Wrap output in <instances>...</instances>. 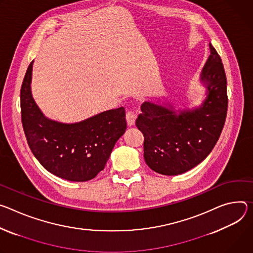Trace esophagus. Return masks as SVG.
Segmentation results:
<instances>
[{"instance_id":"1","label":"esophagus","mask_w":253,"mask_h":253,"mask_svg":"<svg viewBox=\"0 0 253 253\" xmlns=\"http://www.w3.org/2000/svg\"><path fill=\"white\" fill-rule=\"evenodd\" d=\"M126 123L128 126H133L135 124V115L132 111L126 112Z\"/></svg>"}]
</instances>
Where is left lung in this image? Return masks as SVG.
I'll return each instance as SVG.
<instances>
[{
  "mask_svg": "<svg viewBox=\"0 0 253 253\" xmlns=\"http://www.w3.org/2000/svg\"><path fill=\"white\" fill-rule=\"evenodd\" d=\"M210 55L200 74L206 88L199 106L175 109L145 101L135 121L145 136L144 158L166 176L183 174L204 161L215 147L227 115V79L222 60L209 43Z\"/></svg>",
  "mask_w": 253,
  "mask_h": 253,
  "instance_id": "8db88e82",
  "label": "left lung"
}]
</instances>
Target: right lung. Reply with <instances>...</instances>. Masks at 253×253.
<instances>
[{"instance_id":"obj_1","label":"right lung","mask_w":253,"mask_h":253,"mask_svg":"<svg viewBox=\"0 0 253 253\" xmlns=\"http://www.w3.org/2000/svg\"><path fill=\"white\" fill-rule=\"evenodd\" d=\"M33 61L21 87V118L33 155L51 174L72 182L93 179L126 128L124 107L106 110L74 124L46 118L31 91Z\"/></svg>"}]
</instances>
